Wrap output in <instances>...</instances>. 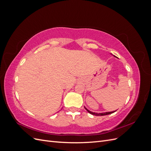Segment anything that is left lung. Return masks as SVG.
I'll use <instances>...</instances> for the list:
<instances>
[{
    "label": "left lung",
    "instance_id": "8db88e82",
    "mask_svg": "<svg viewBox=\"0 0 151 151\" xmlns=\"http://www.w3.org/2000/svg\"><path fill=\"white\" fill-rule=\"evenodd\" d=\"M113 56L115 57H116L115 55H113ZM84 108H85V109H86V110L88 111V113H89L90 114H91V115H95V116H104V115H109V114H111V113H113L116 111H110V112H105V113H94V112H92V111H89V109H87L85 106H84Z\"/></svg>",
    "mask_w": 151,
    "mask_h": 151
}]
</instances>
